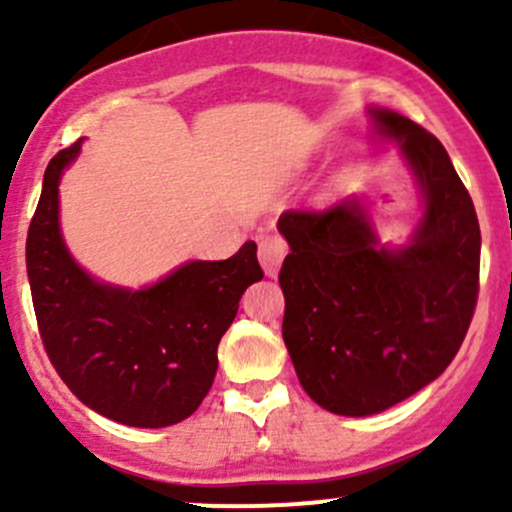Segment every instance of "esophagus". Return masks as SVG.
Here are the masks:
<instances>
[{
    "label": "esophagus",
    "instance_id": "esophagus-1",
    "mask_svg": "<svg viewBox=\"0 0 512 512\" xmlns=\"http://www.w3.org/2000/svg\"><path fill=\"white\" fill-rule=\"evenodd\" d=\"M285 255H287L285 240H280V237H262L257 257H260V265L267 277L280 275V267H282V260H285Z\"/></svg>",
    "mask_w": 512,
    "mask_h": 512
}]
</instances>
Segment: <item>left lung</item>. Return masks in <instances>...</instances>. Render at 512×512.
<instances>
[{
    "label": "left lung",
    "instance_id": "1",
    "mask_svg": "<svg viewBox=\"0 0 512 512\" xmlns=\"http://www.w3.org/2000/svg\"><path fill=\"white\" fill-rule=\"evenodd\" d=\"M371 128L394 141L421 195L401 247L381 245L364 200L324 213L287 210L277 230L289 359L309 399L339 416L401 404L446 371L478 299L480 227L446 148L411 118L369 106Z\"/></svg>",
    "mask_w": 512,
    "mask_h": 512
}]
</instances>
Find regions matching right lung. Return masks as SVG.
<instances>
[{"label": "right lung", "mask_w": 512, "mask_h": 512, "mask_svg": "<svg viewBox=\"0 0 512 512\" xmlns=\"http://www.w3.org/2000/svg\"><path fill=\"white\" fill-rule=\"evenodd\" d=\"M81 143L46 165L27 235V275L51 364L96 414L136 428H163L195 414L218 371V344L237 302L262 280L257 245L227 260H190L153 285L96 280L71 257L59 223V183Z\"/></svg>", "instance_id": "1"}]
</instances>
